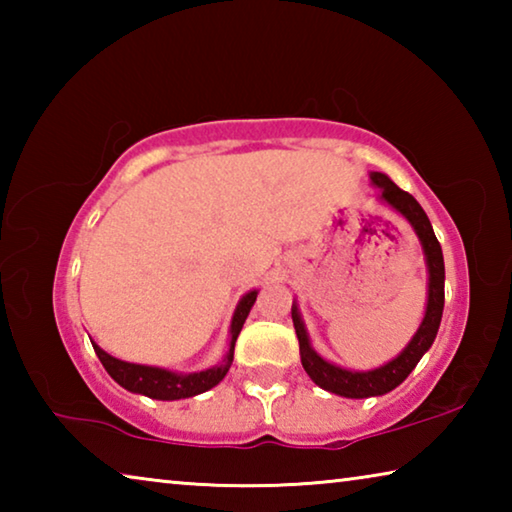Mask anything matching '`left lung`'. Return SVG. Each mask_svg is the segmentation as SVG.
I'll return each mask as SVG.
<instances>
[{
	"instance_id": "1",
	"label": "left lung",
	"mask_w": 512,
	"mask_h": 512,
	"mask_svg": "<svg viewBox=\"0 0 512 512\" xmlns=\"http://www.w3.org/2000/svg\"><path fill=\"white\" fill-rule=\"evenodd\" d=\"M370 185L379 189L377 201L384 203L395 210L400 216H404L413 228L415 235L420 239L424 262H427V307H424V318L418 327V332L413 334V339L406 343V348L397 354L384 366L372 368V370H350L341 368L336 363L327 361L311 348L305 320L300 316L298 302L293 300L291 318L293 327H296L298 343H300V361L307 375L311 377L316 386L341 397H350V400H363V397H377L391 393L402 381L411 375V370L418 366V361L424 357V352L431 348L433 339H436L440 318H443L445 307V259L443 248H440L436 235H433L429 216L424 214L420 203L415 198L397 187L386 173L370 171Z\"/></svg>"
}]
</instances>
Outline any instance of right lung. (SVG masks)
I'll list each match as a JSON object with an SVG mask.
<instances>
[{
  "mask_svg": "<svg viewBox=\"0 0 512 512\" xmlns=\"http://www.w3.org/2000/svg\"><path fill=\"white\" fill-rule=\"evenodd\" d=\"M257 289L248 291L241 296L237 302L235 314H232V323H230V345L228 352L221 363L216 366L201 370V372H173L167 368H158V366H142V363H128L121 361L117 357H112L106 350H101L97 343H92L94 352H97L99 361L103 363V368L108 370V375L117 381L121 388L126 391L137 393V395H146L151 400H162V402H173V400H185V397H194L201 395L205 391H210L219 381L228 375V370L232 366V359H235V343L237 336L244 327L246 318L253 309L255 300H257Z\"/></svg>",
  "mask_w": 512,
  "mask_h": 512,
  "instance_id": "add662e5",
  "label": "right lung"
}]
</instances>
